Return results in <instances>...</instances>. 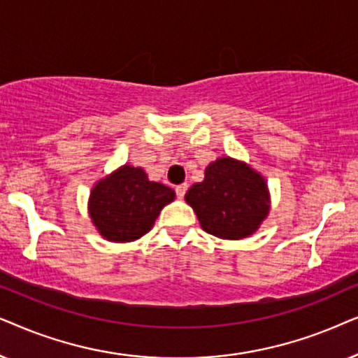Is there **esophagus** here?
I'll use <instances>...</instances> for the list:
<instances>
[{"instance_id": "esophagus-1", "label": "esophagus", "mask_w": 358, "mask_h": 358, "mask_svg": "<svg viewBox=\"0 0 358 358\" xmlns=\"http://www.w3.org/2000/svg\"><path fill=\"white\" fill-rule=\"evenodd\" d=\"M187 189H188V185H187V183H183V185H178V187L175 188V192H176V196H178L180 199H182V198L185 196V193H187Z\"/></svg>"}]
</instances>
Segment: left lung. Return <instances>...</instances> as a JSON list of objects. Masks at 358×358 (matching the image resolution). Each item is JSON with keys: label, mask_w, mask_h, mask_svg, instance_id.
<instances>
[{"label": "left lung", "mask_w": 358, "mask_h": 358, "mask_svg": "<svg viewBox=\"0 0 358 358\" xmlns=\"http://www.w3.org/2000/svg\"><path fill=\"white\" fill-rule=\"evenodd\" d=\"M185 199L208 234L239 241L259 229L270 211L265 178L244 162L221 157L204 170Z\"/></svg>", "instance_id": "1"}]
</instances>
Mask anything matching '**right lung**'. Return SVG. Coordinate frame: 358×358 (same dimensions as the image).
<instances>
[{
	"instance_id": "right-lung-1",
	"label": "right lung",
	"mask_w": 358,
	"mask_h": 358,
	"mask_svg": "<svg viewBox=\"0 0 358 358\" xmlns=\"http://www.w3.org/2000/svg\"><path fill=\"white\" fill-rule=\"evenodd\" d=\"M173 199V189L150 182L139 166L122 165L94 185L88 211L104 239L132 242L150 231L162 209Z\"/></svg>"
}]
</instances>
